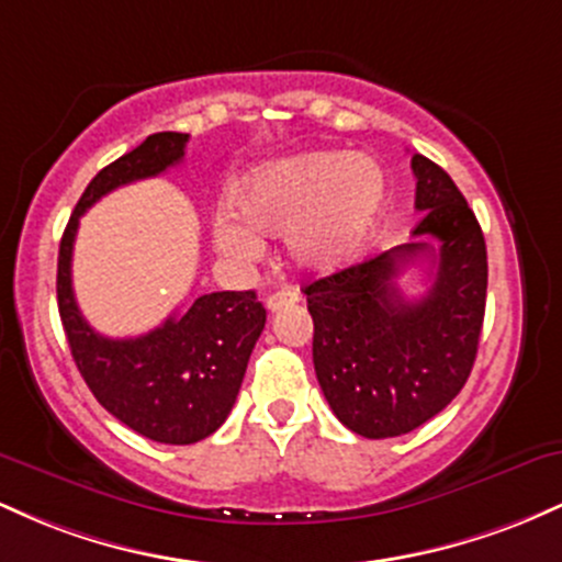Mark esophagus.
Returning a JSON list of instances; mask_svg holds the SVG:
<instances>
[{
    "instance_id": "34e87169",
    "label": "esophagus",
    "mask_w": 562,
    "mask_h": 562,
    "mask_svg": "<svg viewBox=\"0 0 562 562\" xmlns=\"http://www.w3.org/2000/svg\"><path fill=\"white\" fill-rule=\"evenodd\" d=\"M295 301H299V293H295L293 288H282V290H274V293L267 295V308L269 312H280V308H285Z\"/></svg>"
}]
</instances>
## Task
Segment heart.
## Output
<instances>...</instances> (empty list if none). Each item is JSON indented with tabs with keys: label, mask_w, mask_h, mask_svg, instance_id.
Wrapping results in <instances>:
<instances>
[{
	"label": "heart",
	"mask_w": 562,
	"mask_h": 562,
	"mask_svg": "<svg viewBox=\"0 0 562 562\" xmlns=\"http://www.w3.org/2000/svg\"><path fill=\"white\" fill-rule=\"evenodd\" d=\"M389 184L378 160L340 150L259 166L232 190V211L214 216V245L235 263L259 261L261 235H288V254L306 272L344 269L367 248L385 211Z\"/></svg>",
	"instance_id": "heart-1"
}]
</instances>
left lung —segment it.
Listing matches in <instances>:
<instances>
[{"label":"left lung","instance_id":"1","mask_svg":"<svg viewBox=\"0 0 562 562\" xmlns=\"http://www.w3.org/2000/svg\"><path fill=\"white\" fill-rule=\"evenodd\" d=\"M415 243L303 288L314 319V370L340 423L364 438L420 428L462 391L486 312V243L479 218L441 166L412 156ZM436 236L434 251L424 240ZM431 261V288L406 302L395 277L415 258Z\"/></svg>","mask_w":562,"mask_h":562}]
</instances>
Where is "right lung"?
Wrapping results in <instances>:
<instances>
[{
    "mask_svg": "<svg viewBox=\"0 0 562 562\" xmlns=\"http://www.w3.org/2000/svg\"><path fill=\"white\" fill-rule=\"evenodd\" d=\"M187 139L190 134L179 132L150 134L97 173L70 214L57 256V308L89 391L126 428L179 447L209 438L227 420L267 308L254 290H222L200 295L187 312L171 314L139 338H105L79 312L70 256L83 211L115 187L158 177L177 166L184 158Z\"/></svg>",
    "mask_w": 562,
    "mask_h": 562,
    "instance_id": "1",
    "label": "right lung"
}]
</instances>
